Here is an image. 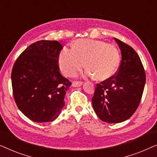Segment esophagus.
I'll return each mask as SVG.
<instances>
[{
  "label": "esophagus",
  "instance_id": "obj_1",
  "mask_svg": "<svg viewBox=\"0 0 157 157\" xmlns=\"http://www.w3.org/2000/svg\"><path fill=\"white\" fill-rule=\"evenodd\" d=\"M82 83H83L82 81H73L72 86H74V87H79V86H81V85H82Z\"/></svg>",
  "mask_w": 157,
  "mask_h": 157
}]
</instances>
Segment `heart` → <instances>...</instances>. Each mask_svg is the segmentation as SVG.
Returning a JSON list of instances; mask_svg holds the SVG:
<instances>
[{
  "instance_id": "b5f03b06",
  "label": "heart",
  "mask_w": 157,
  "mask_h": 157,
  "mask_svg": "<svg viewBox=\"0 0 157 157\" xmlns=\"http://www.w3.org/2000/svg\"><path fill=\"white\" fill-rule=\"evenodd\" d=\"M83 63L87 76H94L98 81H104L117 71L120 54L113 45L92 39L76 40L73 44L72 50L64 48L59 54L60 68L66 76H76Z\"/></svg>"
}]
</instances>
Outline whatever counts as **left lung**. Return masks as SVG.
Instances as JSON below:
<instances>
[{"label": "left lung", "mask_w": 157, "mask_h": 157, "mask_svg": "<svg viewBox=\"0 0 157 157\" xmlns=\"http://www.w3.org/2000/svg\"><path fill=\"white\" fill-rule=\"evenodd\" d=\"M121 53L117 73L96 83L92 106L98 118L107 123H120L132 117L138 108L144 89L146 74L134 49L114 38Z\"/></svg>", "instance_id": "8db88e82"}]
</instances>
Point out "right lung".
<instances>
[{
  "instance_id": "right-lung-1",
  "label": "right lung",
  "mask_w": 157,
  "mask_h": 157,
  "mask_svg": "<svg viewBox=\"0 0 157 157\" xmlns=\"http://www.w3.org/2000/svg\"><path fill=\"white\" fill-rule=\"evenodd\" d=\"M62 48L56 40L35 42L21 53L13 66L15 102L33 121H54L65 104L64 96L71 83L59 71L58 62Z\"/></svg>"
}]
</instances>
